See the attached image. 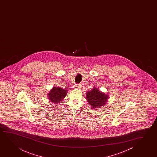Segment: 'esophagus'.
I'll list each match as a JSON object with an SVG mask.
<instances>
[{
  "label": "esophagus",
  "instance_id": "1",
  "mask_svg": "<svg viewBox=\"0 0 157 157\" xmlns=\"http://www.w3.org/2000/svg\"><path fill=\"white\" fill-rule=\"evenodd\" d=\"M82 87V84H75V85L74 86V88H81Z\"/></svg>",
  "mask_w": 157,
  "mask_h": 157
}]
</instances>
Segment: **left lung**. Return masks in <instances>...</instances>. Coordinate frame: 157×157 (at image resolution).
Returning <instances> with one entry per match:
<instances>
[{"instance_id":"left-lung-1","label":"left lung","mask_w":157,"mask_h":157,"mask_svg":"<svg viewBox=\"0 0 157 157\" xmlns=\"http://www.w3.org/2000/svg\"><path fill=\"white\" fill-rule=\"evenodd\" d=\"M86 98L92 109H95L105 105L108 97L95 88L87 92Z\"/></svg>"}]
</instances>
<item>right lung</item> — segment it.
Masks as SVG:
<instances>
[{
    "label": "right lung",
    "mask_w": 157,
    "mask_h": 157,
    "mask_svg": "<svg viewBox=\"0 0 157 157\" xmlns=\"http://www.w3.org/2000/svg\"><path fill=\"white\" fill-rule=\"evenodd\" d=\"M67 92L66 90L54 87L48 94L49 100L52 103L58 104L66 96Z\"/></svg>",
    "instance_id": "right-lung-1"
}]
</instances>
